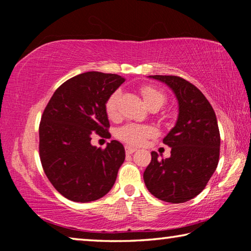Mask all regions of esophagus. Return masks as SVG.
<instances>
[{
    "instance_id": "esophagus-1",
    "label": "esophagus",
    "mask_w": 251,
    "mask_h": 251,
    "mask_svg": "<svg viewBox=\"0 0 251 251\" xmlns=\"http://www.w3.org/2000/svg\"><path fill=\"white\" fill-rule=\"evenodd\" d=\"M125 151H126V154L127 155H130V154H133V152H135L136 151V148L135 147H130V146H125Z\"/></svg>"
}]
</instances>
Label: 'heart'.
Wrapping results in <instances>:
<instances>
[{"label": "heart", "mask_w": 251, "mask_h": 251, "mask_svg": "<svg viewBox=\"0 0 251 251\" xmlns=\"http://www.w3.org/2000/svg\"><path fill=\"white\" fill-rule=\"evenodd\" d=\"M141 93L144 101H145L148 107H151V106L160 107L165 103V100H166L164 93L157 90L156 87L151 86V85H144L141 87ZM118 97H120V93L114 92L106 100L105 110L109 118H115L117 115ZM152 133H154V130L151 126L129 123V124H126L122 126L121 128H118L117 137L121 141L129 144V145H141L146 138L152 135Z\"/></svg>", "instance_id": "b5f03b06"}]
</instances>
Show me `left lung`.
I'll return each mask as SVG.
<instances>
[{"label":"left lung","mask_w":251,"mask_h":251,"mask_svg":"<svg viewBox=\"0 0 251 251\" xmlns=\"http://www.w3.org/2000/svg\"><path fill=\"white\" fill-rule=\"evenodd\" d=\"M172 88L178 100L176 125L163 139L171 157L151 161L144 172L147 189L156 198L172 203L188 201L202 192L219 160L220 134L209 101L188 80L174 75H151Z\"/></svg>","instance_id":"obj_1"}]
</instances>
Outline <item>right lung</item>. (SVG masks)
I'll return each mask as SVG.
<instances>
[{
	"label": "right lung",
	"instance_id": "1",
	"mask_svg": "<svg viewBox=\"0 0 251 251\" xmlns=\"http://www.w3.org/2000/svg\"><path fill=\"white\" fill-rule=\"evenodd\" d=\"M125 82L116 74L86 72L59 86L40 123V158L50 184L76 202L94 201L115 184L125 160L124 146L117 141L105 150L91 144L92 135L109 138L105 110L108 97Z\"/></svg>",
	"mask_w": 251,
	"mask_h": 251
}]
</instances>
